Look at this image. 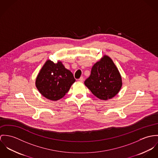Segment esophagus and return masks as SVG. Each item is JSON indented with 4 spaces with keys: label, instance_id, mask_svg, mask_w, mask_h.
Here are the masks:
<instances>
[{
    "label": "esophagus",
    "instance_id": "1",
    "mask_svg": "<svg viewBox=\"0 0 158 158\" xmlns=\"http://www.w3.org/2000/svg\"><path fill=\"white\" fill-rule=\"evenodd\" d=\"M79 81L80 82H83V81H84V77H81L79 79Z\"/></svg>",
    "mask_w": 158,
    "mask_h": 158
}]
</instances>
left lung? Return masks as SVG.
<instances>
[{"mask_svg": "<svg viewBox=\"0 0 158 158\" xmlns=\"http://www.w3.org/2000/svg\"><path fill=\"white\" fill-rule=\"evenodd\" d=\"M84 84L98 98L106 101L114 97L123 85L122 77L113 60L104 55L93 66Z\"/></svg>", "mask_w": 158, "mask_h": 158, "instance_id": "left-lung-1", "label": "left lung"}]
</instances>
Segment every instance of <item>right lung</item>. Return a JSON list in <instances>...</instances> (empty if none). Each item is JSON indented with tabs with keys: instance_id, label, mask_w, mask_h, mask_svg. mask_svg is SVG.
I'll return each mask as SVG.
<instances>
[{
	"instance_id": "right-lung-1",
	"label": "right lung",
	"mask_w": 158,
	"mask_h": 158,
	"mask_svg": "<svg viewBox=\"0 0 158 158\" xmlns=\"http://www.w3.org/2000/svg\"><path fill=\"white\" fill-rule=\"evenodd\" d=\"M76 81L73 73L65 68L62 62L54 63L47 60L36 79L35 87L45 98L53 101L62 98Z\"/></svg>"
}]
</instances>
